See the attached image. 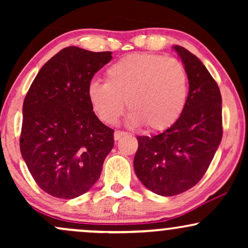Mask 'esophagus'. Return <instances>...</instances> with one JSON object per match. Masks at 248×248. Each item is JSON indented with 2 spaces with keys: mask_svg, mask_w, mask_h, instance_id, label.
I'll list each match as a JSON object with an SVG mask.
<instances>
[{
  "mask_svg": "<svg viewBox=\"0 0 248 248\" xmlns=\"http://www.w3.org/2000/svg\"><path fill=\"white\" fill-rule=\"evenodd\" d=\"M124 135H127V134L124 132H121V130H115V132H114V140L119 141L121 138H124Z\"/></svg>",
  "mask_w": 248,
  "mask_h": 248,
  "instance_id": "1",
  "label": "esophagus"
}]
</instances>
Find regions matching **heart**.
<instances>
[{"mask_svg":"<svg viewBox=\"0 0 248 248\" xmlns=\"http://www.w3.org/2000/svg\"><path fill=\"white\" fill-rule=\"evenodd\" d=\"M189 94V76L181 62L152 53H133L110 65L106 82L88 84L91 106L102 122L113 124L124 109L128 121L149 132L170 128L181 118Z\"/></svg>","mask_w":248,"mask_h":248,"instance_id":"1","label":"heart"}]
</instances>
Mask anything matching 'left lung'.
Segmentation results:
<instances>
[{
	"mask_svg": "<svg viewBox=\"0 0 248 248\" xmlns=\"http://www.w3.org/2000/svg\"><path fill=\"white\" fill-rule=\"evenodd\" d=\"M189 76V94L181 118L157 135L138 136L134 170L148 190L175 196L201 181L221 138V95L204 64L186 47L173 45Z\"/></svg>",
	"mask_w": 248,
	"mask_h": 248,
	"instance_id": "8db88e82",
	"label": "left lung"
}]
</instances>
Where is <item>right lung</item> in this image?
Masks as SVG:
<instances>
[{"mask_svg": "<svg viewBox=\"0 0 248 248\" xmlns=\"http://www.w3.org/2000/svg\"><path fill=\"white\" fill-rule=\"evenodd\" d=\"M112 52L77 46L59 51L39 70L23 102L22 157L42 190L57 198L84 195L100 177L114 130L88 101L94 73Z\"/></svg>", "mask_w": 248, "mask_h": 248, "instance_id": "add662e5", "label": "right lung"}]
</instances>
